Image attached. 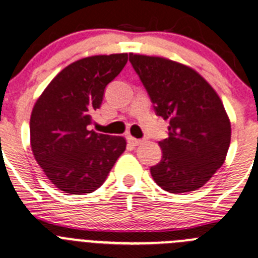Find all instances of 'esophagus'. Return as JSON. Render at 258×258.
<instances>
[{
    "mask_svg": "<svg viewBox=\"0 0 258 258\" xmlns=\"http://www.w3.org/2000/svg\"><path fill=\"white\" fill-rule=\"evenodd\" d=\"M127 142H129L131 144H133V146H139V144L142 143L141 139H137V138H134V137H132V136L127 137Z\"/></svg>",
    "mask_w": 258,
    "mask_h": 258,
    "instance_id": "obj_1",
    "label": "esophagus"
}]
</instances>
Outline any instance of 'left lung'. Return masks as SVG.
<instances>
[{
  "label": "left lung",
  "mask_w": 258,
  "mask_h": 258,
  "mask_svg": "<svg viewBox=\"0 0 258 258\" xmlns=\"http://www.w3.org/2000/svg\"><path fill=\"white\" fill-rule=\"evenodd\" d=\"M158 116L170 120L159 142L162 159L151 167L159 187L172 194L204 186L222 167L230 144V121L214 88L195 70L162 57L129 53Z\"/></svg>",
  "instance_id": "8db88e82"
}]
</instances>
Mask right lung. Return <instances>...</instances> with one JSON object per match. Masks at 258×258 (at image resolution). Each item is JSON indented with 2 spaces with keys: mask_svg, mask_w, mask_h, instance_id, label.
<instances>
[{
  "mask_svg": "<svg viewBox=\"0 0 258 258\" xmlns=\"http://www.w3.org/2000/svg\"><path fill=\"white\" fill-rule=\"evenodd\" d=\"M127 62V54L92 55L71 63L50 81L30 117V144L53 185L67 194L97 190L126 148L122 137L88 131L107 83Z\"/></svg>",
  "mask_w": 258,
  "mask_h": 258,
  "instance_id": "right-lung-1",
  "label": "right lung"
}]
</instances>
